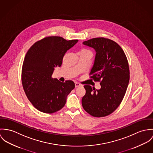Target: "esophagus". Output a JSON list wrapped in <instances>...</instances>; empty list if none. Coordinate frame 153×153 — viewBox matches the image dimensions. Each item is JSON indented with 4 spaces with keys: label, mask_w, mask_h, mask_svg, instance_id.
<instances>
[{
    "label": "esophagus",
    "mask_w": 153,
    "mask_h": 153,
    "mask_svg": "<svg viewBox=\"0 0 153 153\" xmlns=\"http://www.w3.org/2000/svg\"><path fill=\"white\" fill-rule=\"evenodd\" d=\"M75 87H83V85H81V84H80V83H79L76 82V83H75Z\"/></svg>",
    "instance_id": "34e87169"
}]
</instances>
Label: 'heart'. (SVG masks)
Instances as JSON below:
<instances>
[{"mask_svg": "<svg viewBox=\"0 0 153 153\" xmlns=\"http://www.w3.org/2000/svg\"><path fill=\"white\" fill-rule=\"evenodd\" d=\"M87 51V52H91L90 51H89V50H87V49H83L82 51Z\"/></svg>", "mask_w": 153, "mask_h": 153, "instance_id": "heart-1", "label": "heart"}]
</instances>
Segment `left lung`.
I'll list each match as a JSON object with an SVG mask.
<instances>
[{"label": "left lung", "instance_id": "obj_1", "mask_svg": "<svg viewBox=\"0 0 153 153\" xmlns=\"http://www.w3.org/2000/svg\"><path fill=\"white\" fill-rule=\"evenodd\" d=\"M83 44L96 51L90 75L91 79L100 83L101 88L96 90L85 85L82 105L91 116L105 117L117 109L126 94L130 80L128 60L121 48L109 39L93 38Z\"/></svg>", "mask_w": 153, "mask_h": 153}]
</instances>
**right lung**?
Listing matches in <instances>:
<instances>
[{
	"instance_id": "add662e5",
	"label": "right lung",
	"mask_w": 153,
	"mask_h": 153,
	"mask_svg": "<svg viewBox=\"0 0 153 153\" xmlns=\"http://www.w3.org/2000/svg\"><path fill=\"white\" fill-rule=\"evenodd\" d=\"M78 40H66L49 36L34 43L27 52L22 70V82L29 100L39 111L51 114L62 109L68 94L74 88L71 80L53 79L54 68L60 67L66 52Z\"/></svg>"
}]
</instances>
